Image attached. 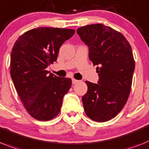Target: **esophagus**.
Here are the masks:
<instances>
[{"label":"esophagus","mask_w":149,"mask_h":149,"mask_svg":"<svg viewBox=\"0 0 149 149\" xmlns=\"http://www.w3.org/2000/svg\"><path fill=\"white\" fill-rule=\"evenodd\" d=\"M72 84H77V82H79V80H77V79H72Z\"/></svg>","instance_id":"34e87169"}]
</instances>
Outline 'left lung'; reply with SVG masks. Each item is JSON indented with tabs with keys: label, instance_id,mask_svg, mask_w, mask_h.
Here are the masks:
<instances>
[{
	"label": "left lung",
	"instance_id": "left-lung-1",
	"mask_svg": "<svg viewBox=\"0 0 149 149\" xmlns=\"http://www.w3.org/2000/svg\"><path fill=\"white\" fill-rule=\"evenodd\" d=\"M88 47V57L99 79L97 84L86 81L88 91L82 101L87 117L105 122L123 108L130 93L135 61L130 45L120 32L103 24L77 29Z\"/></svg>",
	"mask_w": 149,
	"mask_h": 149
}]
</instances>
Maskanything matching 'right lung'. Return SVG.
I'll return each instance as SVG.
<instances>
[{
  "mask_svg": "<svg viewBox=\"0 0 149 149\" xmlns=\"http://www.w3.org/2000/svg\"><path fill=\"white\" fill-rule=\"evenodd\" d=\"M75 33L70 29L39 27L16 41L10 56V76L21 102L33 118L53 119L60 113L63 98L72 85L46 70L57 61L62 44Z\"/></svg>",
  "mask_w": 149,
  "mask_h": 149,
  "instance_id": "right-lung-1",
  "label": "right lung"
}]
</instances>
